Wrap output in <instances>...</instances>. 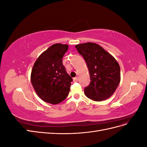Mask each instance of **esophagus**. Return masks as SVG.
<instances>
[{"instance_id": "esophagus-1", "label": "esophagus", "mask_w": 147, "mask_h": 147, "mask_svg": "<svg viewBox=\"0 0 147 147\" xmlns=\"http://www.w3.org/2000/svg\"><path fill=\"white\" fill-rule=\"evenodd\" d=\"M78 80V77H75V78H74V82H77Z\"/></svg>"}]
</instances>
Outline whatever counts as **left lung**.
I'll return each mask as SVG.
<instances>
[{
    "instance_id": "obj_1",
    "label": "left lung",
    "mask_w": 147,
    "mask_h": 147,
    "mask_svg": "<svg viewBox=\"0 0 147 147\" xmlns=\"http://www.w3.org/2000/svg\"><path fill=\"white\" fill-rule=\"evenodd\" d=\"M75 48L85 60L90 72V84L84 94L91 100L109 99L120 82V67L115 57L95 43L78 44Z\"/></svg>"
}]
</instances>
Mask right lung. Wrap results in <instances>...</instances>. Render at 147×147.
<instances>
[{
    "mask_svg": "<svg viewBox=\"0 0 147 147\" xmlns=\"http://www.w3.org/2000/svg\"><path fill=\"white\" fill-rule=\"evenodd\" d=\"M68 45L56 43L43 52L35 62L30 80L43 101L57 104L67 97L72 78L67 73L63 58Z\"/></svg>",
    "mask_w": 147,
    "mask_h": 147,
    "instance_id": "obj_1",
    "label": "right lung"
}]
</instances>
